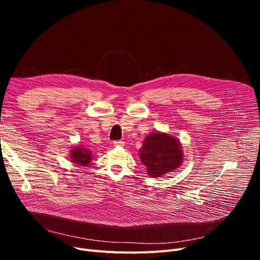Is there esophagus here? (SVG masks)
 I'll return each instance as SVG.
<instances>
[{
	"instance_id": "34e87169",
	"label": "esophagus",
	"mask_w": 260,
	"mask_h": 260,
	"mask_svg": "<svg viewBox=\"0 0 260 260\" xmlns=\"http://www.w3.org/2000/svg\"><path fill=\"white\" fill-rule=\"evenodd\" d=\"M114 146H123L122 141H114Z\"/></svg>"
}]
</instances>
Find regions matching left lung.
<instances>
[{
    "label": "left lung",
    "mask_w": 260,
    "mask_h": 260,
    "mask_svg": "<svg viewBox=\"0 0 260 260\" xmlns=\"http://www.w3.org/2000/svg\"><path fill=\"white\" fill-rule=\"evenodd\" d=\"M182 157L178 141L158 132L146 137L140 152L141 161L152 177H161L166 172L175 170L182 162Z\"/></svg>",
    "instance_id": "1"
}]
</instances>
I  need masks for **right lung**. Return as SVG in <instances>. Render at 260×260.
<instances>
[{
	"label": "right lung",
	"mask_w": 260,
	"mask_h": 260,
	"mask_svg": "<svg viewBox=\"0 0 260 260\" xmlns=\"http://www.w3.org/2000/svg\"><path fill=\"white\" fill-rule=\"evenodd\" d=\"M70 158H72V161H74L75 164L81 165V166H86V165L90 164L92 156L89 152V149L83 147H76L72 151Z\"/></svg>",
	"instance_id": "obj_1"
}]
</instances>
